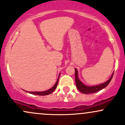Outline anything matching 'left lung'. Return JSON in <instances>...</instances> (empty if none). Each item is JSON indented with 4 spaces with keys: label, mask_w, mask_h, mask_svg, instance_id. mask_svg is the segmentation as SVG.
Segmentation results:
<instances>
[{
    "label": "left lung",
    "mask_w": 125,
    "mask_h": 125,
    "mask_svg": "<svg viewBox=\"0 0 125 125\" xmlns=\"http://www.w3.org/2000/svg\"><path fill=\"white\" fill-rule=\"evenodd\" d=\"M75 70V82H76V85L77 89L79 90L81 92L84 94H94V93L100 91V90L103 89L105 88L108 85L109 83H110V82L111 81L112 79L113 73L112 76H110L109 79H108L106 82H105L104 83H101L98 85H95V86H87L83 83L81 81V80L79 79L78 77V72L76 68H74Z\"/></svg>",
    "instance_id": "left-lung-1"
}]
</instances>
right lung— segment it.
Returning a JSON list of instances; mask_svg holds the SVG:
<instances>
[{
	"label": "right lung",
	"mask_w": 125,
	"mask_h": 125,
	"mask_svg": "<svg viewBox=\"0 0 125 125\" xmlns=\"http://www.w3.org/2000/svg\"><path fill=\"white\" fill-rule=\"evenodd\" d=\"M59 76H60V73H59V74L58 78V79H57V81H56V83L54 84L53 86L52 87H51V88L49 89L45 90V91H42V92H29V91H26V90H25V91L26 92H28V93H29V94H36V95L45 96V95H48V94H51L54 91V90L56 89V88L57 85H58V83Z\"/></svg>",
	"instance_id": "right-lung-1"
}]
</instances>
